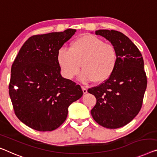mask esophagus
<instances>
[{"instance_id": "obj_1", "label": "esophagus", "mask_w": 157, "mask_h": 157, "mask_svg": "<svg viewBox=\"0 0 157 157\" xmlns=\"http://www.w3.org/2000/svg\"><path fill=\"white\" fill-rule=\"evenodd\" d=\"M82 91H83L84 94H85L87 93V89H86V88L85 87V86H82Z\"/></svg>"}]
</instances>
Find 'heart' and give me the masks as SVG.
<instances>
[{"mask_svg":"<svg viewBox=\"0 0 157 157\" xmlns=\"http://www.w3.org/2000/svg\"><path fill=\"white\" fill-rule=\"evenodd\" d=\"M118 58L113 44L91 34L79 36L72 42L68 50L60 48L57 53L63 75L69 79L74 78L81 66L83 71L79 79L84 83H102L109 79L115 71Z\"/></svg>","mask_w":157,"mask_h":157,"instance_id":"obj_1","label":"heart"}]
</instances>
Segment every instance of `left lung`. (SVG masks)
<instances>
[{"label":"left lung","instance_id":"obj_1","mask_svg":"<svg viewBox=\"0 0 157 157\" xmlns=\"http://www.w3.org/2000/svg\"><path fill=\"white\" fill-rule=\"evenodd\" d=\"M95 34L115 46L118 58L111 78L88 89L97 99L91 113L100 125L116 129L129 123L142 108L147 84L144 60L137 46L121 32L100 29Z\"/></svg>","mask_w":157,"mask_h":157}]
</instances>
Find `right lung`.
Masks as SVG:
<instances>
[{
    "mask_svg": "<svg viewBox=\"0 0 157 157\" xmlns=\"http://www.w3.org/2000/svg\"><path fill=\"white\" fill-rule=\"evenodd\" d=\"M76 30L34 35L11 67L10 95L15 114L28 127L52 131L66 120L68 107L82 97L81 86L62 78L57 53Z\"/></svg>",
    "mask_w": 157,
    "mask_h": 157,
    "instance_id": "1",
    "label": "right lung"
}]
</instances>
